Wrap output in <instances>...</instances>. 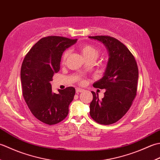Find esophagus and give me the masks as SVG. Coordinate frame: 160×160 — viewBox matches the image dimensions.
Instances as JSON below:
<instances>
[{
  "mask_svg": "<svg viewBox=\"0 0 160 160\" xmlns=\"http://www.w3.org/2000/svg\"><path fill=\"white\" fill-rule=\"evenodd\" d=\"M76 93H81V92H83L84 89H81V88H76Z\"/></svg>",
  "mask_w": 160,
  "mask_h": 160,
  "instance_id": "34e87169",
  "label": "esophagus"
}]
</instances>
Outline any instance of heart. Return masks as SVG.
I'll list each match as a JSON object with an SVG mask.
<instances>
[{
  "label": "heart",
  "mask_w": 160,
  "mask_h": 160,
  "mask_svg": "<svg viewBox=\"0 0 160 160\" xmlns=\"http://www.w3.org/2000/svg\"><path fill=\"white\" fill-rule=\"evenodd\" d=\"M80 52L82 53V55L84 56V58L86 60L88 59H95L98 56V51L96 48V47H93V45H88V44H84V45H81L80 47ZM69 55V51L66 50L65 52H64L62 58V63L65 62L67 58Z\"/></svg>",
  "instance_id": "obj_1"
}]
</instances>
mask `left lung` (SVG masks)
Here are the masks:
<instances>
[{"label":"left lung","instance_id":"left-lung-1","mask_svg":"<svg viewBox=\"0 0 160 160\" xmlns=\"http://www.w3.org/2000/svg\"><path fill=\"white\" fill-rule=\"evenodd\" d=\"M102 42L108 54L103 77L93 86L105 89L104 96L99 100L93 91L90 104V115L101 124H113L124 116L136 96L138 68L134 56L123 43L110 36H89Z\"/></svg>","mask_w":160,"mask_h":160}]
</instances>
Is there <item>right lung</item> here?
Instances as JSON below:
<instances>
[{
  "mask_svg": "<svg viewBox=\"0 0 160 160\" xmlns=\"http://www.w3.org/2000/svg\"><path fill=\"white\" fill-rule=\"evenodd\" d=\"M77 42L48 36L37 42L25 56L20 70L22 96L34 116L43 123L56 124L69 113L76 90L69 87L53 93L50 81L60 70L62 53Z\"/></svg>",
  "mask_w": 160,
  "mask_h": 160,
  "instance_id": "add662e5",
  "label": "right lung"
}]
</instances>
